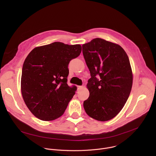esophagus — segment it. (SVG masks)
I'll return each mask as SVG.
<instances>
[{"mask_svg":"<svg viewBox=\"0 0 156 156\" xmlns=\"http://www.w3.org/2000/svg\"><path fill=\"white\" fill-rule=\"evenodd\" d=\"M77 87H78V90H81V89H83L84 87V86H78Z\"/></svg>","mask_w":156,"mask_h":156,"instance_id":"esophagus-1","label":"esophagus"}]
</instances>
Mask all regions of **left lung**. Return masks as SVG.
Returning <instances> with one entry per match:
<instances>
[{
	"label": "left lung",
	"mask_w": 156,
	"mask_h": 156,
	"mask_svg": "<svg viewBox=\"0 0 156 156\" xmlns=\"http://www.w3.org/2000/svg\"><path fill=\"white\" fill-rule=\"evenodd\" d=\"M83 54L91 73L84 101L86 114L105 122L115 117L129 96L133 75L128 57L118 44L95 38L83 44Z\"/></svg>",
	"instance_id": "obj_1"
}]
</instances>
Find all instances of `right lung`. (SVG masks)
Wrapping results in <instances>:
<instances>
[{
  "label": "right lung",
  "instance_id": "obj_1",
  "mask_svg": "<svg viewBox=\"0 0 156 156\" xmlns=\"http://www.w3.org/2000/svg\"><path fill=\"white\" fill-rule=\"evenodd\" d=\"M81 52L80 44L55 42L37 47L26 58L21 78V94L31 112L43 121L62 116L75 94L67 84L70 62Z\"/></svg>",
  "mask_w": 156,
  "mask_h": 156
}]
</instances>
